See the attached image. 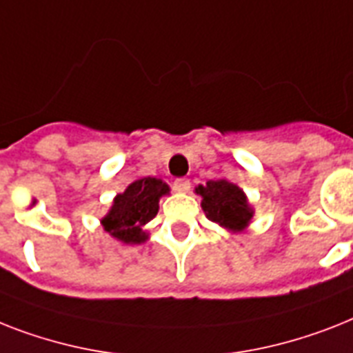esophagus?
Instances as JSON below:
<instances>
[{"mask_svg": "<svg viewBox=\"0 0 353 353\" xmlns=\"http://www.w3.org/2000/svg\"><path fill=\"white\" fill-rule=\"evenodd\" d=\"M174 188H176L177 192H188L190 190V181H188V179H185V177H181V179H176V181H174Z\"/></svg>", "mask_w": 353, "mask_h": 353, "instance_id": "34e87169", "label": "esophagus"}]
</instances>
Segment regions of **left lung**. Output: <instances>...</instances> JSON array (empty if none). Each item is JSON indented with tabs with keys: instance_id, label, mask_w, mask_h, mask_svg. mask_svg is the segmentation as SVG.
I'll list each match as a JSON object with an SVG mask.
<instances>
[{
	"instance_id": "1",
	"label": "left lung",
	"mask_w": 353,
	"mask_h": 353,
	"mask_svg": "<svg viewBox=\"0 0 353 353\" xmlns=\"http://www.w3.org/2000/svg\"><path fill=\"white\" fill-rule=\"evenodd\" d=\"M196 192L203 197L201 206L206 217L228 230H243L252 219L254 212L246 203L243 190L226 179L208 181L206 186L199 185Z\"/></svg>"
}]
</instances>
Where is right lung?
Segmentation results:
<instances>
[{"label":"right lung","instance_id":"add662e5","mask_svg":"<svg viewBox=\"0 0 353 353\" xmlns=\"http://www.w3.org/2000/svg\"><path fill=\"white\" fill-rule=\"evenodd\" d=\"M168 194V185L156 177H143L132 183L114 199L110 212L103 217V226L110 236L123 243H141L147 236L141 226L156 217L159 197Z\"/></svg>","mask_w":353,"mask_h":353}]
</instances>
